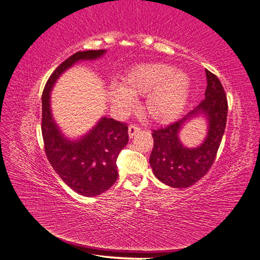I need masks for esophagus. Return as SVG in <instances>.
Masks as SVG:
<instances>
[{
  "label": "esophagus",
  "mask_w": 260,
  "mask_h": 260,
  "mask_svg": "<svg viewBox=\"0 0 260 260\" xmlns=\"http://www.w3.org/2000/svg\"><path fill=\"white\" fill-rule=\"evenodd\" d=\"M141 131V129L138 127L137 124H130L129 125V130H128V133H129V137L130 138H133L135 137L137 133H139Z\"/></svg>",
  "instance_id": "1"
}]
</instances>
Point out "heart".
<instances>
[{
  "mask_svg": "<svg viewBox=\"0 0 260 260\" xmlns=\"http://www.w3.org/2000/svg\"><path fill=\"white\" fill-rule=\"evenodd\" d=\"M191 79L184 70L164 62H148L130 70L123 83H112L111 103L123 113L132 111L138 96L145 98V113L152 120L168 123L180 116L187 103Z\"/></svg>",
  "mask_w": 260,
  "mask_h": 260,
  "instance_id": "heart-1",
  "label": "heart"
}]
</instances>
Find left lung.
I'll return each mask as SVG.
<instances>
[{"instance_id": "obj_1", "label": "left lung", "mask_w": 260, "mask_h": 260, "mask_svg": "<svg viewBox=\"0 0 260 260\" xmlns=\"http://www.w3.org/2000/svg\"><path fill=\"white\" fill-rule=\"evenodd\" d=\"M207 86L205 99L182 119L162 129L154 130V147L149 164L155 177L172 187H187L207 174L214 164L225 129L228 102L222 84L217 76L205 70ZM195 117L207 120L208 133L196 148L180 142L178 133L185 123Z\"/></svg>"}]
</instances>
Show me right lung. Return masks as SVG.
Segmentation results:
<instances>
[{"mask_svg": "<svg viewBox=\"0 0 260 260\" xmlns=\"http://www.w3.org/2000/svg\"><path fill=\"white\" fill-rule=\"evenodd\" d=\"M106 50L80 51L54 70L42 94V136L46 157L64 182L83 196L107 191L118 178L117 157L128 144V127L113 118L102 117L83 136L70 139L62 133L51 108V92L59 77L77 62L103 57Z\"/></svg>", "mask_w": 260, "mask_h": 260, "instance_id": "obj_1", "label": "right lung"}]
</instances>
